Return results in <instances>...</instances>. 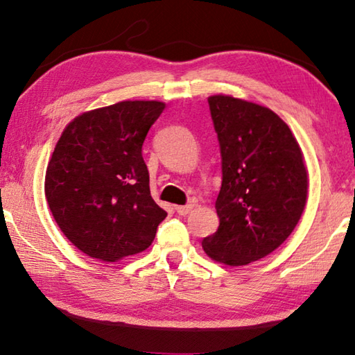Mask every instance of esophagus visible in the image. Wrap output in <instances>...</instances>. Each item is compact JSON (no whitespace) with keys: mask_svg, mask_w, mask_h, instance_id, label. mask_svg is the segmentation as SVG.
Here are the masks:
<instances>
[{"mask_svg":"<svg viewBox=\"0 0 355 355\" xmlns=\"http://www.w3.org/2000/svg\"><path fill=\"white\" fill-rule=\"evenodd\" d=\"M192 209H193V205H192V203L184 205V206H175V211H177V214H180V215H187Z\"/></svg>","mask_w":355,"mask_h":355,"instance_id":"1","label":"esophagus"}]
</instances>
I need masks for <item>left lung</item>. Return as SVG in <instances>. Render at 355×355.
I'll return each instance as SVG.
<instances>
[{
  "mask_svg": "<svg viewBox=\"0 0 355 355\" xmlns=\"http://www.w3.org/2000/svg\"><path fill=\"white\" fill-rule=\"evenodd\" d=\"M221 154L217 232L205 252L243 266L275 251L294 231L308 198V172L293 132L272 110L229 95L207 98Z\"/></svg>",
  "mask_w": 355,
  "mask_h": 355,
  "instance_id": "obj_1",
  "label": "left lung"
}]
</instances>
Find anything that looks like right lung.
Instances as JSON below:
<instances>
[{
  "label": "right lung",
  "instance_id": "1",
  "mask_svg": "<svg viewBox=\"0 0 355 355\" xmlns=\"http://www.w3.org/2000/svg\"><path fill=\"white\" fill-rule=\"evenodd\" d=\"M162 101H120L81 114L62 130L44 193L61 232L103 261L144 251L166 211L150 197L141 148Z\"/></svg>",
  "mask_w": 355,
  "mask_h": 355
}]
</instances>
